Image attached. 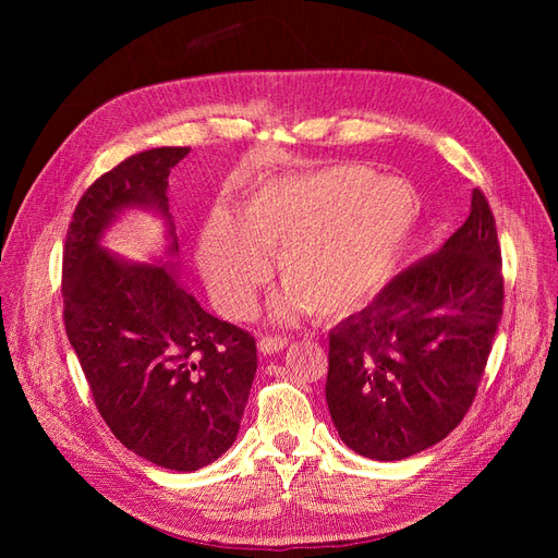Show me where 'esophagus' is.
Returning <instances> with one entry per match:
<instances>
[{"mask_svg":"<svg viewBox=\"0 0 558 558\" xmlns=\"http://www.w3.org/2000/svg\"><path fill=\"white\" fill-rule=\"evenodd\" d=\"M258 347H260V351H263V353H277V351H281V349L289 347V337L265 335V337H260Z\"/></svg>","mask_w":558,"mask_h":558,"instance_id":"esophagus-1","label":"esophagus"}]
</instances>
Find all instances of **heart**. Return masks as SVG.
<instances>
[{"mask_svg": "<svg viewBox=\"0 0 558 558\" xmlns=\"http://www.w3.org/2000/svg\"><path fill=\"white\" fill-rule=\"evenodd\" d=\"M418 216L412 185L373 177L363 165L281 179L253 193L230 221L216 214L199 242V267L232 318L251 312L267 279L259 256H275L291 293L286 314L307 307L314 316H344L373 298L391 277Z\"/></svg>", "mask_w": 558, "mask_h": 558, "instance_id": "obj_1", "label": "heart"}]
</instances>
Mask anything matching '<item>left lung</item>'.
<instances>
[{"label": "left lung", "mask_w": 558, "mask_h": 558, "mask_svg": "<svg viewBox=\"0 0 558 558\" xmlns=\"http://www.w3.org/2000/svg\"><path fill=\"white\" fill-rule=\"evenodd\" d=\"M502 281L496 218L475 189L440 251L330 330L326 400L347 447L400 461L461 424L500 324Z\"/></svg>", "instance_id": "1"}]
</instances>
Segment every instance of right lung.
I'll return each mask as SVG.
<instances>
[{
	"label": "right lung",
	"instance_id": "1",
	"mask_svg": "<svg viewBox=\"0 0 558 558\" xmlns=\"http://www.w3.org/2000/svg\"><path fill=\"white\" fill-rule=\"evenodd\" d=\"M189 150H142L95 179L62 251L64 330L97 412L128 449L179 472L232 447L258 367L256 340L207 314L165 267L121 263L97 242L123 207L170 216L167 177Z\"/></svg>",
	"mask_w": 558,
	"mask_h": 558
}]
</instances>
